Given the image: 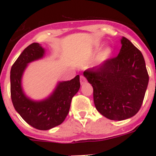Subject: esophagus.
<instances>
[{
    "instance_id": "obj_1",
    "label": "esophagus",
    "mask_w": 156,
    "mask_h": 156,
    "mask_svg": "<svg viewBox=\"0 0 156 156\" xmlns=\"http://www.w3.org/2000/svg\"><path fill=\"white\" fill-rule=\"evenodd\" d=\"M87 83V79L85 78L83 76H80V83L81 85L84 84V83Z\"/></svg>"
}]
</instances>
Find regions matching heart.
Instances as JSON below:
<instances>
[{
    "label": "heart",
    "mask_w": 156,
    "mask_h": 156,
    "mask_svg": "<svg viewBox=\"0 0 156 156\" xmlns=\"http://www.w3.org/2000/svg\"><path fill=\"white\" fill-rule=\"evenodd\" d=\"M112 49L111 48H106L104 51L101 52L100 55L98 57V62L99 64H102V63L105 62L107 60H108V58H110L112 55Z\"/></svg>",
    "instance_id": "b5f03b06"
}]
</instances>
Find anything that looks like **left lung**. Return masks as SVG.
Wrapping results in <instances>:
<instances>
[{
  "label": "left lung",
  "instance_id": "8db88e82",
  "mask_svg": "<svg viewBox=\"0 0 156 156\" xmlns=\"http://www.w3.org/2000/svg\"><path fill=\"white\" fill-rule=\"evenodd\" d=\"M121 44L116 57L83 72L93 87L98 111L108 119L118 121L137 113L149 80L141 52L126 37H122Z\"/></svg>",
  "mask_w": 156,
  "mask_h": 156
}]
</instances>
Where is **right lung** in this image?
I'll list each match as a JSON object with an SVG mask.
<instances>
[{
    "instance_id": "add662e5",
    "label": "right lung",
    "mask_w": 156,
    "mask_h": 156,
    "mask_svg": "<svg viewBox=\"0 0 156 156\" xmlns=\"http://www.w3.org/2000/svg\"><path fill=\"white\" fill-rule=\"evenodd\" d=\"M44 49L33 43L19 56L11 69V98L14 108L33 127L47 130L62 123L68 115L73 97L80 87V76L59 82L53 93L44 100L36 101L27 98L22 88V76L28 63L40 59Z\"/></svg>"
}]
</instances>
